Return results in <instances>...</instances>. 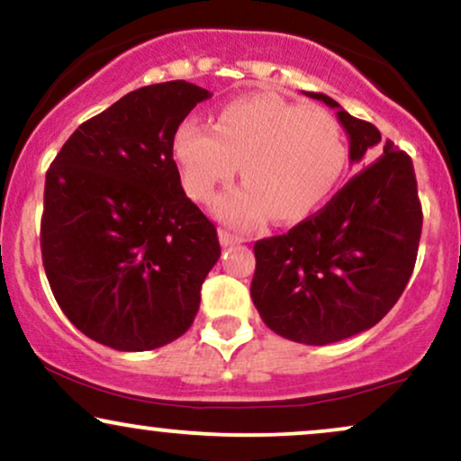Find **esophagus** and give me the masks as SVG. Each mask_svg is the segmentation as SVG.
I'll use <instances>...</instances> for the list:
<instances>
[{"mask_svg":"<svg viewBox=\"0 0 461 461\" xmlns=\"http://www.w3.org/2000/svg\"><path fill=\"white\" fill-rule=\"evenodd\" d=\"M218 237H220V243L221 246H232V243H237V241H241L240 237L237 235H232V232H229V230H224V229H220L218 230Z\"/></svg>","mask_w":461,"mask_h":461,"instance_id":"34e87169","label":"esophagus"}]
</instances>
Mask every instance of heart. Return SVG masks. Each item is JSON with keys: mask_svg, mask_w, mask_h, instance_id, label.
Here are the masks:
<instances>
[{"mask_svg": "<svg viewBox=\"0 0 461 461\" xmlns=\"http://www.w3.org/2000/svg\"><path fill=\"white\" fill-rule=\"evenodd\" d=\"M170 151L181 185L194 201H207L241 164L246 184L213 203L215 215L235 229H254L269 215L303 220L335 190L348 162L342 128L327 111L269 94L226 102L213 128L185 119Z\"/></svg>", "mask_w": 461, "mask_h": 461, "instance_id": "1", "label": "heart"}]
</instances>
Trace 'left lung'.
Segmentation results:
<instances>
[{"label": "left lung", "instance_id": "1", "mask_svg": "<svg viewBox=\"0 0 461 461\" xmlns=\"http://www.w3.org/2000/svg\"><path fill=\"white\" fill-rule=\"evenodd\" d=\"M305 95L338 111L350 162L363 168L321 212L254 243L249 294L271 331L325 346L374 327L397 303L417 260L423 212L408 153L391 140L380 145L376 126L329 95Z\"/></svg>", "mask_w": 461, "mask_h": 461}]
</instances>
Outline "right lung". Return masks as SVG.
Returning <instances> with one entry per match:
<instances>
[{
  "label": "right lung",
  "instance_id": "add662e5",
  "mask_svg": "<svg viewBox=\"0 0 461 461\" xmlns=\"http://www.w3.org/2000/svg\"><path fill=\"white\" fill-rule=\"evenodd\" d=\"M207 89H136L81 123L44 184L40 248L68 321L115 350L184 335L220 258L215 226L185 196L170 140Z\"/></svg>",
  "mask_w": 461,
  "mask_h": 461
}]
</instances>
